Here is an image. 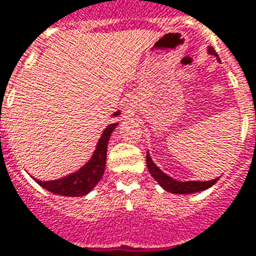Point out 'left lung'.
<instances>
[{"instance_id":"1","label":"left lung","mask_w":256,"mask_h":256,"mask_svg":"<svg viewBox=\"0 0 256 256\" xmlns=\"http://www.w3.org/2000/svg\"><path fill=\"white\" fill-rule=\"evenodd\" d=\"M208 54H212V56H216L218 58V54L216 53V50L212 49V48H208ZM146 161L147 169L150 172L151 176L154 177V180H156L165 191L172 192V194H194V192L204 191L207 188H210L212 186H214V184L218 182V178H220V177H217V178L210 180V182H177L174 178H172V177H169L168 174H165L160 168L156 166V164L152 162V160H151V156L148 152H147L146 156Z\"/></svg>"}]
</instances>
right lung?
<instances>
[{
	"label": "right lung",
	"instance_id": "1",
	"mask_svg": "<svg viewBox=\"0 0 256 256\" xmlns=\"http://www.w3.org/2000/svg\"><path fill=\"white\" fill-rule=\"evenodd\" d=\"M118 114H120V112H116L113 116ZM118 122H114L105 128L104 134L100 135L98 144L95 147L91 160L84 166L80 168L79 170L70 173L62 178H58V180H53V182H40L36 178H35V182L44 190L57 194V195H62V196H83L86 194H88L104 176L106 166L108 143H109L110 135L114 130Z\"/></svg>",
	"mask_w": 256,
	"mask_h": 256
}]
</instances>
